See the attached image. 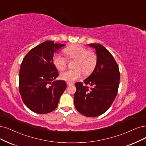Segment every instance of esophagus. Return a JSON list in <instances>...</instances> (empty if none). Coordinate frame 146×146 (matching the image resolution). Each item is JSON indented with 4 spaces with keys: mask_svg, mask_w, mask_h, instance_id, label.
<instances>
[{
    "mask_svg": "<svg viewBox=\"0 0 146 146\" xmlns=\"http://www.w3.org/2000/svg\"><path fill=\"white\" fill-rule=\"evenodd\" d=\"M73 85V82H67V85L68 86H70V85Z\"/></svg>",
    "mask_w": 146,
    "mask_h": 146,
    "instance_id": "obj_1",
    "label": "esophagus"
}]
</instances>
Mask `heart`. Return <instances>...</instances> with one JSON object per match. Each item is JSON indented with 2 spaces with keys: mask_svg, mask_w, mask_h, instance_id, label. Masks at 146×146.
Segmentation results:
<instances>
[{
  "mask_svg": "<svg viewBox=\"0 0 146 146\" xmlns=\"http://www.w3.org/2000/svg\"><path fill=\"white\" fill-rule=\"evenodd\" d=\"M64 52L69 59H74V68L68 70L60 74V78L66 81L76 80L80 78L83 73L85 75L90 74L94 70L98 62L96 53L93 50H87L81 45L70 46L64 50ZM53 61L56 68L59 71H62L67 67L68 59L60 54H56L53 56Z\"/></svg>",
  "mask_w": 146,
  "mask_h": 146,
  "instance_id": "obj_1",
  "label": "heart"
}]
</instances>
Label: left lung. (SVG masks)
I'll return each mask as SVG.
<instances>
[{"instance_id": "8db88e82", "label": "left lung", "mask_w": 146, "mask_h": 146, "mask_svg": "<svg viewBox=\"0 0 146 146\" xmlns=\"http://www.w3.org/2000/svg\"><path fill=\"white\" fill-rule=\"evenodd\" d=\"M89 46L96 49L98 62L93 73L84 83L75 84L76 91L74 94V103L80 114L95 117L105 113L115 100L120 74L114 57L104 46L98 43Z\"/></svg>"}]
</instances>
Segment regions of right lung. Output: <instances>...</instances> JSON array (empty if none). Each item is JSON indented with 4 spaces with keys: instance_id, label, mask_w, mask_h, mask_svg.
<instances>
[{
    "instance_id": "1",
    "label": "right lung",
    "mask_w": 146,
    "mask_h": 146,
    "mask_svg": "<svg viewBox=\"0 0 146 146\" xmlns=\"http://www.w3.org/2000/svg\"><path fill=\"white\" fill-rule=\"evenodd\" d=\"M64 44L46 41L26 54L19 72V91L28 108L44 114L55 110L67 88L63 80H55L59 75L53 64L54 53Z\"/></svg>"
}]
</instances>
